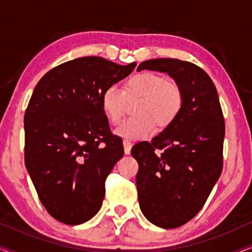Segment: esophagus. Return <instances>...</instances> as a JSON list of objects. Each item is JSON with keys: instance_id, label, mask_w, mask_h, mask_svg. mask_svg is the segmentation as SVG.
<instances>
[{"instance_id": "obj_1", "label": "esophagus", "mask_w": 252, "mask_h": 252, "mask_svg": "<svg viewBox=\"0 0 252 252\" xmlns=\"http://www.w3.org/2000/svg\"><path fill=\"white\" fill-rule=\"evenodd\" d=\"M132 147H133V143L130 142V141L124 140V150H125L126 155L130 154V149H132Z\"/></svg>"}]
</instances>
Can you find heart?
Listing matches in <instances>:
<instances>
[{
  "instance_id": "obj_1",
  "label": "heart",
  "mask_w": 252,
  "mask_h": 252,
  "mask_svg": "<svg viewBox=\"0 0 252 252\" xmlns=\"http://www.w3.org/2000/svg\"><path fill=\"white\" fill-rule=\"evenodd\" d=\"M127 98H140L136 116L126 119L116 129L117 135L130 140L150 136L156 126L165 128L171 125L184 108V92L174 81L154 72H142L130 77L125 84V92L109 86L102 93V109L109 122L117 125L122 122L127 109Z\"/></svg>"
}]
</instances>
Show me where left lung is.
I'll use <instances>...</instances> for the list:
<instances>
[{
    "mask_svg": "<svg viewBox=\"0 0 252 252\" xmlns=\"http://www.w3.org/2000/svg\"><path fill=\"white\" fill-rule=\"evenodd\" d=\"M165 72L184 92V108L151 140L136 143V188L144 217L161 228H177L205 204L222 171L225 120L217 89L197 65L177 58L142 62L137 71Z\"/></svg>",
    "mask_w": 252,
    "mask_h": 252,
    "instance_id": "8db88e82",
    "label": "left lung"
}]
</instances>
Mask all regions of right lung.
I'll list each match as a JSON object with an SVG mask.
<instances>
[{"label": "right lung", "instance_id": "add662e5", "mask_svg": "<svg viewBox=\"0 0 252 252\" xmlns=\"http://www.w3.org/2000/svg\"><path fill=\"white\" fill-rule=\"evenodd\" d=\"M135 66L80 57L51 68L34 88L24 116L25 165L41 203L58 221L80 225L101 209L106 177L124 156L101 96Z\"/></svg>", "mask_w": 252, "mask_h": 252}]
</instances>
